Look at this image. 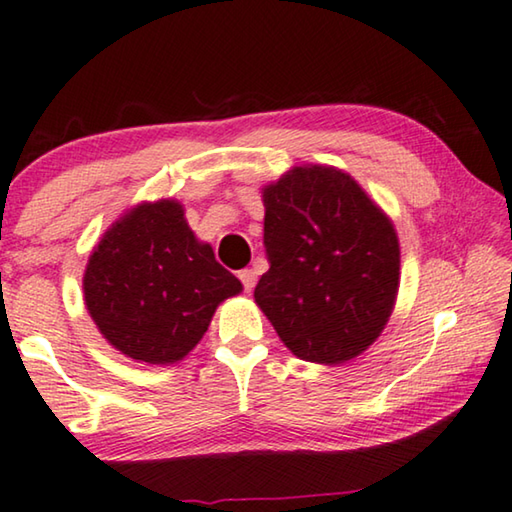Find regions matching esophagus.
I'll return each instance as SVG.
<instances>
[{
	"instance_id": "obj_1",
	"label": "esophagus",
	"mask_w": 512,
	"mask_h": 512,
	"mask_svg": "<svg viewBox=\"0 0 512 512\" xmlns=\"http://www.w3.org/2000/svg\"><path fill=\"white\" fill-rule=\"evenodd\" d=\"M239 280H241L243 289H246V294H250L257 282V273L253 269H243V271H239Z\"/></svg>"
}]
</instances>
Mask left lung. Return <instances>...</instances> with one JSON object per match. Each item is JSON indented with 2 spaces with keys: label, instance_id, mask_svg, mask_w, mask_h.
<instances>
[{
  "label": "left lung",
  "instance_id": "1",
  "mask_svg": "<svg viewBox=\"0 0 512 512\" xmlns=\"http://www.w3.org/2000/svg\"><path fill=\"white\" fill-rule=\"evenodd\" d=\"M271 269L255 303L291 353L342 364L376 342L401 280L394 223L335 166L305 164L262 189Z\"/></svg>",
  "mask_w": 512,
  "mask_h": 512
}]
</instances>
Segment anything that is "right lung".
Here are the masks:
<instances>
[{
    "label": "right lung",
    "mask_w": 512,
    "mask_h": 512,
    "mask_svg": "<svg viewBox=\"0 0 512 512\" xmlns=\"http://www.w3.org/2000/svg\"><path fill=\"white\" fill-rule=\"evenodd\" d=\"M241 289L173 198L127 209L97 241L84 271V303L97 330L116 351L148 364L186 358L216 307Z\"/></svg>",
    "instance_id": "right-lung-1"
}]
</instances>
